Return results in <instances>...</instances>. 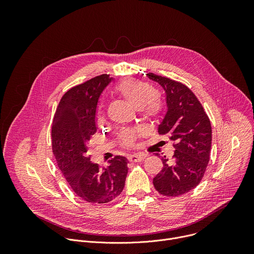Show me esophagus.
I'll list each match as a JSON object with an SVG mask.
<instances>
[{
  "label": "esophagus",
  "instance_id": "1",
  "mask_svg": "<svg viewBox=\"0 0 254 254\" xmlns=\"http://www.w3.org/2000/svg\"><path fill=\"white\" fill-rule=\"evenodd\" d=\"M144 158H146V155H143V154H134V155H131V156L128 157V161L136 163V162L142 161Z\"/></svg>",
  "mask_w": 254,
  "mask_h": 254
}]
</instances>
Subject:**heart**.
<instances>
[{"label":"heart","mask_w":254,"mask_h":254,"mask_svg":"<svg viewBox=\"0 0 254 254\" xmlns=\"http://www.w3.org/2000/svg\"><path fill=\"white\" fill-rule=\"evenodd\" d=\"M117 90L134 106L138 107L140 115L144 119H156L163 111V101L160 96L154 94V88L148 82L129 78L124 80L117 86ZM134 132H127L125 138L131 143L135 138Z\"/></svg>","instance_id":"b5f03b06"}]
</instances>
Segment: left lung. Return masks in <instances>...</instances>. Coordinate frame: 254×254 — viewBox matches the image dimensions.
Returning <instances> with one entry per match:
<instances>
[{"label": "left lung", "mask_w": 254, "mask_h": 254, "mask_svg": "<svg viewBox=\"0 0 254 254\" xmlns=\"http://www.w3.org/2000/svg\"><path fill=\"white\" fill-rule=\"evenodd\" d=\"M166 91L168 112L159 125V134L174 141L172 160L162 159L163 169L153 179L155 189L164 196L177 197L196 188L210 159L212 128L196 95L185 84L157 74H147Z\"/></svg>", "instance_id": "obj_1"}]
</instances>
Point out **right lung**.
Here are the masks:
<instances>
[{"mask_svg": "<svg viewBox=\"0 0 254 254\" xmlns=\"http://www.w3.org/2000/svg\"><path fill=\"white\" fill-rule=\"evenodd\" d=\"M112 78L101 74L70 88L61 97L52 123V151L67 183L79 198L90 204H104L124 190L127 159L117 156L99 169L90 163L87 143L96 132L98 97Z\"/></svg>", "mask_w": 254, "mask_h": 254, "instance_id": "right-lung-1", "label": "right lung"}]
</instances>
